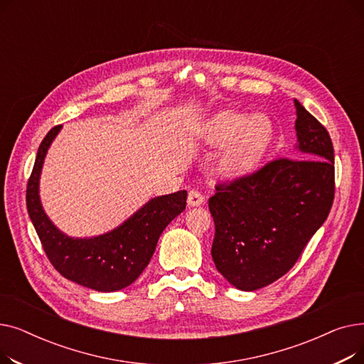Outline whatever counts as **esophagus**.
Masks as SVG:
<instances>
[{
	"instance_id": "34e87169",
	"label": "esophagus",
	"mask_w": 364,
	"mask_h": 364,
	"mask_svg": "<svg viewBox=\"0 0 364 364\" xmlns=\"http://www.w3.org/2000/svg\"><path fill=\"white\" fill-rule=\"evenodd\" d=\"M203 203V196L198 190H190L187 196V205L188 206H200Z\"/></svg>"
}]
</instances>
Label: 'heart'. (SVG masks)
<instances>
[{
	"mask_svg": "<svg viewBox=\"0 0 364 364\" xmlns=\"http://www.w3.org/2000/svg\"><path fill=\"white\" fill-rule=\"evenodd\" d=\"M273 124L264 117L223 110L209 118L200 129V139L208 146H228L218 159V171L224 177H240L254 169L264 158L273 140Z\"/></svg>",
	"mask_w": 364,
	"mask_h": 364,
	"instance_id": "b5f03b06",
	"label": "heart"
}]
</instances>
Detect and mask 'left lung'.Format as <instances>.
<instances>
[{"mask_svg":"<svg viewBox=\"0 0 364 364\" xmlns=\"http://www.w3.org/2000/svg\"><path fill=\"white\" fill-rule=\"evenodd\" d=\"M294 158L218 184L209 198L215 223L211 255L217 270L240 291H257L295 265L326 221L335 195L329 132L296 99Z\"/></svg>","mask_w":364,"mask_h":364,"instance_id":"8db88e82","label":"left lung"}]
</instances>
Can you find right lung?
Segmentation results:
<instances>
[{"label": "right lung", "instance_id": "1", "mask_svg": "<svg viewBox=\"0 0 364 364\" xmlns=\"http://www.w3.org/2000/svg\"><path fill=\"white\" fill-rule=\"evenodd\" d=\"M62 125L48 131L36 153L26 188V206L44 251L68 280L99 292L127 288L150 262L165 227L186 209L187 192L153 198L113 230L92 237H70L46 214L40 199V177L47 151Z\"/></svg>", "mask_w": 364, "mask_h": 364}]
</instances>
